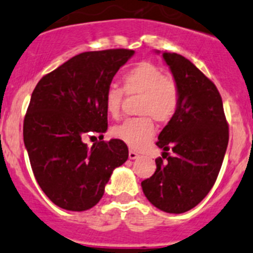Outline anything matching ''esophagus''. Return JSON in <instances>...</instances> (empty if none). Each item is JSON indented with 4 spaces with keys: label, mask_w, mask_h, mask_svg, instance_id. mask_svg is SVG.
I'll return each instance as SVG.
<instances>
[{
    "label": "esophagus",
    "mask_w": 253,
    "mask_h": 253,
    "mask_svg": "<svg viewBox=\"0 0 253 253\" xmlns=\"http://www.w3.org/2000/svg\"><path fill=\"white\" fill-rule=\"evenodd\" d=\"M137 157H138V153H136L134 151H132V149H129L128 152V158L129 159H136Z\"/></svg>",
    "instance_id": "34e87169"
}]
</instances>
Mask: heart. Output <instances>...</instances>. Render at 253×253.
Returning a JSON list of instances; mask_svg holds the SVG:
<instances>
[{
    "label": "heart",
    "instance_id": "obj_1",
    "mask_svg": "<svg viewBox=\"0 0 253 253\" xmlns=\"http://www.w3.org/2000/svg\"><path fill=\"white\" fill-rule=\"evenodd\" d=\"M121 87H107L105 110L114 119L121 114L125 94L139 96L137 112L142 116L128 119L112 127L115 138L133 149H141L154 136L153 118L159 124H168L176 115L180 105V90L173 78L167 77L162 68L149 61H141L122 75Z\"/></svg>",
    "mask_w": 253,
    "mask_h": 253
}]
</instances>
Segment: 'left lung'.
<instances>
[{
    "label": "left lung",
    "mask_w": 253,
    "mask_h": 253,
    "mask_svg": "<svg viewBox=\"0 0 253 253\" xmlns=\"http://www.w3.org/2000/svg\"><path fill=\"white\" fill-rule=\"evenodd\" d=\"M162 55L180 90V105L158 136L156 144L164 152L156 159V171L141 185L154 207L181 214L197 207L216 181L229 125L214 83L180 54Z\"/></svg>",
    "instance_id": "obj_1"
}]
</instances>
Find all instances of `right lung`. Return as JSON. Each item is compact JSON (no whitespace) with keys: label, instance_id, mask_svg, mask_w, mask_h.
Returning <instances> with one entry per match:
<instances>
[{"label":"right lung","instance_id":"add662e5","mask_svg":"<svg viewBox=\"0 0 253 253\" xmlns=\"http://www.w3.org/2000/svg\"><path fill=\"white\" fill-rule=\"evenodd\" d=\"M134 54L131 49L85 51L44 75L32 92L23 121L32 170L59 208L84 211L102 198L115 168L128 158L120 139L96 141L107 129L105 94L115 74Z\"/></svg>","mask_w":253,"mask_h":253}]
</instances>
